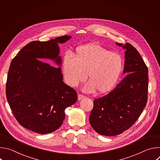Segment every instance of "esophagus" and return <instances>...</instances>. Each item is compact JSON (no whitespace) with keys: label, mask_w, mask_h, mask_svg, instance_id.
I'll return each instance as SVG.
<instances>
[{"label":"esophagus","mask_w":160,"mask_h":160,"mask_svg":"<svg viewBox=\"0 0 160 160\" xmlns=\"http://www.w3.org/2000/svg\"><path fill=\"white\" fill-rule=\"evenodd\" d=\"M83 98H85V96H83V95H82V94H79L78 95V100H80V99H83Z\"/></svg>","instance_id":"1"}]
</instances>
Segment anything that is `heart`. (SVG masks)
Returning <instances> with one entry per match:
<instances>
[{
  "mask_svg": "<svg viewBox=\"0 0 160 160\" xmlns=\"http://www.w3.org/2000/svg\"><path fill=\"white\" fill-rule=\"evenodd\" d=\"M124 61L117 53L110 52L101 45L90 43L78 47L75 58L70 54L64 56L62 68L66 83L77 87L87 77L86 92L99 93L111 90L117 83L123 70Z\"/></svg>",
  "mask_w": 160,
  "mask_h": 160,
  "instance_id": "obj_1",
  "label": "heart"
}]
</instances>
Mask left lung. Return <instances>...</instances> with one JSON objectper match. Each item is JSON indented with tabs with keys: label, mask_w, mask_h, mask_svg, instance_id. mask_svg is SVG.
<instances>
[{
	"label": "left lung",
	"mask_w": 160,
	"mask_h": 160,
	"mask_svg": "<svg viewBox=\"0 0 160 160\" xmlns=\"http://www.w3.org/2000/svg\"><path fill=\"white\" fill-rule=\"evenodd\" d=\"M125 49L124 73H128L111 92L94 100L89 117L98 133L114 136L130 128L146 106L148 69L139 52L129 43H117Z\"/></svg>",
	"instance_id": "obj_1"
}]
</instances>
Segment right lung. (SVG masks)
<instances>
[{
    "instance_id": "right-lung-1",
    "label": "right lung",
    "mask_w": 160,
    "mask_h": 160,
    "mask_svg": "<svg viewBox=\"0 0 160 160\" xmlns=\"http://www.w3.org/2000/svg\"><path fill=\"white\" fill-rule=\"evenodd\" d=\"M71 37L31 42L11 61L6 88L8 101L18 122L36 133L59 128L65 119V109L77 102L76 90L63 82L61 68L41 61L52 59L61 65L58 43Z\"/></svg>"
}]
</instances>
